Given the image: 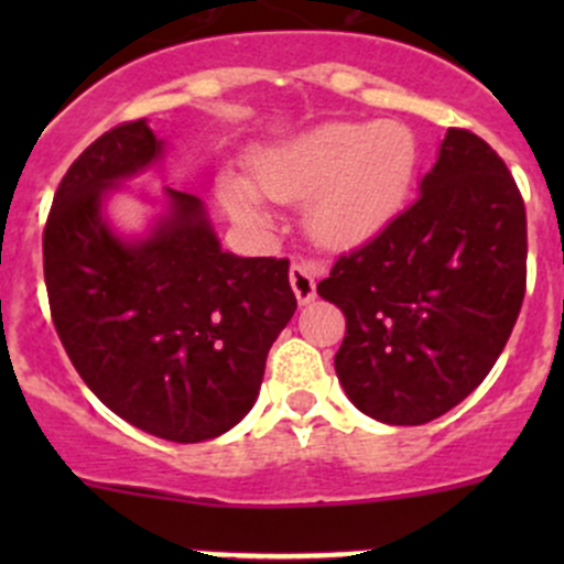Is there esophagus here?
<instances>
[{
  "mask_svg": "<svg viewBox=\"0 0 564 564\" xmlns=\"http://www.w3.org/2000/svg\"><path fill=\"white\" fill-rule=\"evenodd\" d=\"M289 283H292L294 294H297L300 303H311L316 297V281H314V270H311L305 261H292L289 267Z\"/></svg>",
  "mask_w": 564,
  "mask_h": 564,
  "instance_id": "obj_1",
  "label": "esophagus"
}]
</instances>
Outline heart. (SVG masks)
Masks as SVG:
<instances>
[{
	"label": "heart",
	"mask_w": 564,
	"mask_h": 564,
	"mask_svg": "<svg viewBox=\"0 0 564 564\" xmlns=\"http://www.w3.org/2000/svg\"><path fill=\"white\" fill-rule=\"evenodd\" d=\"M417 163V139L403 122H327L264 152L253 163V191L272 202L311 198V235L327 246H349L398 213ZM253 191L229 180L220 193L242 224H261Z\"/></svg>",
	"instance_id": "1"
}]
</instances>
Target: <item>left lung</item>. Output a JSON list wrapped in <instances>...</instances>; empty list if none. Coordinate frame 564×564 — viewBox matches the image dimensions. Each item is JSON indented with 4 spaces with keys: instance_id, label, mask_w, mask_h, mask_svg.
<instances>
[{
    "instance_id": "8db88e82",
    "label": "left lung",
    "mask_w": 564,
    "mask_h": 564,
    "mask_svg": "<svg viewBox=\"0 0 564 564\" xmlns=\"http://www.w3.org/2000/svg\"><path fill=\"white\" fill-rule=\"evenodd\" d=\"M316 292L346 316L335 373L379 423L423 425L464 401L508 344L527 292V209L502 158L451 128L420 196Z\"/></svg>"
}]
</instances>
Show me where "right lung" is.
I'll return each instance as SVG.
<instances>
[{"mask_svg": "<svg viewBox=\"0 0 564 564\" xmlns=\"http://www.w3.org/2000/svg\"><path fill=\"white\" fill-rule=\"evenodd\" d=\"M161 150L135 119L73 161L45 220L43 275L56 335L87 388L135 429L191 445L250 412L297 297L289 259L220 250L191 193L166 187L172 209L144 240L108 229L106 193Z\"/></svg>", "mask_w": 564, "mask_h": 564, "instance_id": "1", "label": "right lung"}]
</instances>
